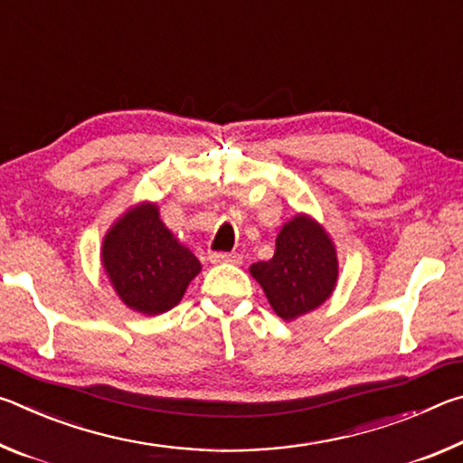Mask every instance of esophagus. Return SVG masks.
I'll return each instance as SVG.
<instances>
[{
  "instance_id": "obj_1",
  "label": "esophagus",
  "mask_w": 463,
  "mask_h": 463,
  "mask_svg": "<svg viewBox=\"0 0 463 463\" xmlns=\"http://www.w3.org/2000/svg\"><path fill=\"white\" fill-rule=\"evenodd\" d=\"M210 263H234L239 265L242 261V257L239 253H222V250H214V253L208 255Z\"/></svg>"
}]
</instances>
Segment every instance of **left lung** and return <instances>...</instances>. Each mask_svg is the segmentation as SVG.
Instances as JSON below:
<instances>
[{
  "label": "left lung",
  "instance_id": "8db88e82",
  "mask_svg": "<svg viewBox=\"0 0 463 463\" xmlns=\"http://www.w3.org/2000/svg\"><path fill=\"white\" fill-rule=\"evenodd\" d=\"M336 253L331 239L308 216L298 214L284 224L269 261L250 265V276L260 281L265 296L284 320L320 307L336 284Z\"/></svg>",
  "mask_w": 463,
  "mask_h": 463
}]
</instances>
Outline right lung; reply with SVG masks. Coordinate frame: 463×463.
Here are the masks:
<instances>
[{
    "instance_id": "1",
    "label": "right lung",
    "mask_w": 463,
    "mask_h": 463,
    "mask_svg": "<svg viewBox=\"0 0 463 463\" xmlns=\"http://www.w3.org/2000/svg\"><path fill=\"white\" fill-rule=\"evenodd\" d=\"M101 261L120 300L148 317L174 308L202 268L161 222L155 203L137 206L109 229Z\"/></svg>"
}]
</instances>
